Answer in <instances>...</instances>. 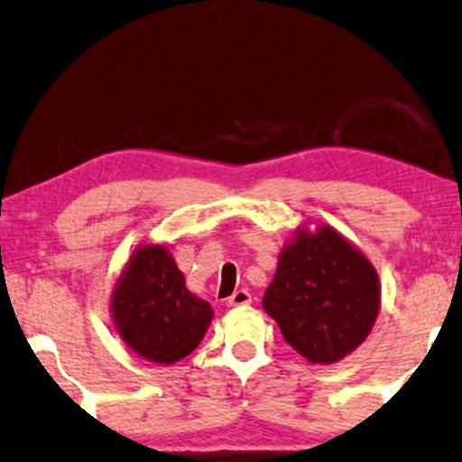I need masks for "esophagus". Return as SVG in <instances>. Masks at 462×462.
<instances>
[{"mask_svg":"<svg viewBox=\"0 0 462 462\" xmlns=\"http://www.w3.org/2000/svg\"><path fill=\"white\" fill-rule=\"evenodd\" d=\"M253 301V295H250L246 289H238V291H234L232 297L228 300L230 306L234 308H240V306H248V303Z\"/></svg>","mask_w":462,"mask_h":462,"instance_id":"34e87169","label":"esophagus"}]
</instances>
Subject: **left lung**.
<instances>
[{"instance_id":"left-lung-1","label":"left lung","mask_w":462,"mask_h":462,"mask_svg":"<svg viewBox=\"0 0 462 462\" xmlns=\"http://www.w3.org/2000/svg\"><path fill=\"white\" fill-rule=\"evenodd\" d=\"M263 310L311 365H334L361 346L377 322L379 275L332 226L297 228L281 250Z\"/></svg>"}]
</instances>
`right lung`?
<instances>
[{
    "mask_svg": "<svg viewBox=\"0 0 462 462\" xmlns=\"http://www.w3.org/2000/svg\"><path fill=\"white\" fill-rule=\"evenodd\" d=\"M109 311L124 344L148 363L173 365L206 336L214 310L185 285L165 245L132 253L114 285Z\"/></svg>",
    "mask_w": 462,
    "mask_h": 462,
    "instance_id": "add662e5",
    "label": "right lung"
}]
</instances>
